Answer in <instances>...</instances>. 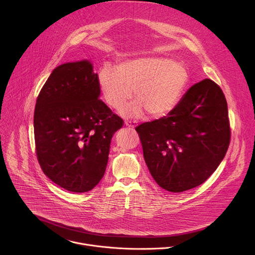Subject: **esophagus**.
I'll return each instance as SVG.
<instances>
[{"label":"esophagus","instance_id":"esophagus-1","mask_svg":"<svg viewBox=\"0 0 255 255\" xmlns=\"http://www.w3.org/2000/svg\"><path fill=\"white\" fill-rule=\"evenodd\" d=\"M125 126L126 127H128V128H130V129H133V128H135L136 127V123L134 122V121H125Z\"/></svg>","mask_w":255,"mask_h":255}]
</instances>
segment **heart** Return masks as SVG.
<instances>
[{
  "label": "heart",
  "mask_w": 255,
  "mask_h": 255,
  "mask_svg": "<svg viewBox=\"0 0 255 255\" xmlns=\"http://www.w3.org/2000/svg\"><path fill=\"white\" fill-rule=\"evenodd\" d=\"M188 82L185 67L165 57H140L109 65L98 72V84L106 104L120 109L132 96L136 99L121 110L126 117H140L145 110L162 117L178 104Z\"/></svg>",
  "instance_id": "b5f03b06"
}]
</instances>
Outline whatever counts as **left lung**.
<instances>
[{
    "instance_id": "left-lung-1",
    "label": "left lung",
    "mask_w": 255,
    "mask_h": 255,
    "mask_svg": "<svg viewBox=\"0 0 255 255\" xmlns=\"http://www.w3.org/2000/svg\"><path fill=\"white\" fill-rule=\"evenodd\" d=\"M143 156L156 183L179 193L192 189L216 170L230 141L227 103L217 84H194L175 108L136 128Z\"/></svg>"
}]
</instances>
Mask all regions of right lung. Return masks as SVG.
<instances>
[{"label": "right lung", "mask_w": 255, "mask_h": 255, "mask_svg": "<svg viewBox=\"0 0 255 255\" xmlns=\"http://www.w3.org/2000/svg\"><path fill=\"white\" fill-rule=\"evenodd\" d=\"M98 76L89 60L55 68L36 103L34 133L43 172L75 193L92 190L102 179L110 143L123 120L99 99Z\"/></svg>", "instance_id": "right-lung-1"}]
</instances>
